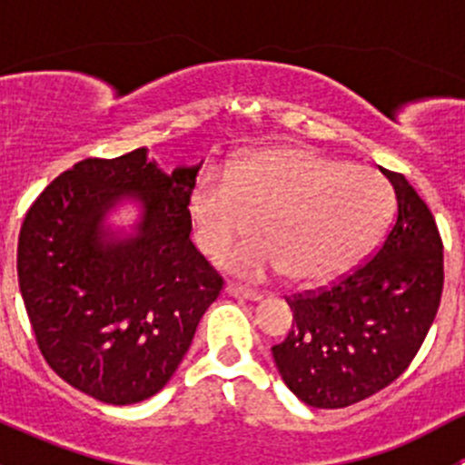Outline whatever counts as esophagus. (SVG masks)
Listing matches in <instances>:
<instances>
[{"mask_svg":"<svg viewBox=\"0 0 465 465\" xmlns=\"http://www.w3.org/2000/svg\"><path fill=\"white\" fill-rule=\"evenodd\" d=\"M224 292H227L229 297L245 299V302H261V299H262V294L256 292V290L242 288V285H233V283H227V288H224Z\"/></svg>","mask_w":465,"mask_h":465,"instance_id":"esophagus-1","label":"esophagus"}]
</instances>
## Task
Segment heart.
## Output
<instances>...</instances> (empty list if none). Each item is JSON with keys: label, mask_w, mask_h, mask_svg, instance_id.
<instances>
[{"label": "heart", "mask_w": 465, "mask_h": 465, "mask_svg": "<svg viewBox=\"0 0 465 465\" xmlns=\"http://www.w3.org/2000/svg\"><path fill=\"white\" fill-rule=\"evenodd\" d=\"M393 191L371 168L308 145L265 150L229 171L204 173L191 193L200 250L218 259L259 220L261 236L224 259L241 276L320 281L358 265L387 232Z\"/></svg>", "instance_id": "1"}]
</instances>
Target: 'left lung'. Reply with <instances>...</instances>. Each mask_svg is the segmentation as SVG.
I'll list each match as a JSON object with an SVG mask.
<instances>
[{"label":"left lung","instance_id":"8db88e82","mask_svg":"<svg viewBox=\"0 0 465 465\" xmlns=\"http://www.w3.org/2000/svg\"><path fill=\"white\" fill-rule=\"evenodd\" d=\"M396 193V220L376 254L328 288L288 299L292 331L272 346L290 391L340 410L373 396L419 353L443 292V242L432 211L401 173L380 168Z\"/></svg>","mask_w":465,"mask_h":465}]
</instances>
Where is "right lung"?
Instances as JSON below:
<instances>
[{
  "mask_svg": "<svg viewBox=\"0 0 465 465\" xmlns=\"http://www.w3.org/2000/svg\"><path fill=\"white\" fill-rule=\"evenodd\" d=\"M200 166L166 175L145 148L89 157L26 211L17 276L37 346L64 382L107 405L163 389L223 290L189 238ZM124 199L143 206L128 239L104 227Z\"/></svg>",
  "mask_w": 465,
  "mask_h": 465,
  "instance_id": "1",
  "label": "right lung"
}]
</instances>
